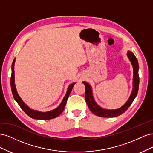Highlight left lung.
<instances>
[{
	"instance_id": "1",
	"label": "left lung",
	"mask_w": 153,
	"mask_h": 153,
	"mask_svg": "<svg viewBox=\"0 0 153 153\" xmlns=\"http://www.w3.org/2000/svg\"><path fill=\"white\" fill-rule=\"evenodd\" d=\"M127 56L130 61L133 68V90L131 94L129 96V99L123 106L121 108L115 110H107L104 109L96 103L94 99L93 95H92V91L91 86L87 83L86 82H83L82 83L85 85V99L86 103L89 106V108L91 112L94 115H98L99 117H117L119 115H121L126 111L131 103H133V100H135V97L137 95L138 91V86H139V76H138V62L137 59L134 55L133 53L128 51Z\"/></svg>"
}]
</instances>
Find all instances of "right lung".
<instances>
[{
    "label": "right lung",
    "instance_id": "1",
    "mask_svg": "<svg viewBox=\"0 0 153 153\" xmlns=\"http://www.w3.org/2000/svg\"><path fill=\"white\" fill-rule=\"evenodd\" d=\"M15 59H16L15 58V59L13 60V63H12V66H11V91H12V93H13L14 98H15L18 104L19 105L21 108L24 111L25 113L27 115H28L29 117H30L32 119H39V120H49V119H52L58 117L64 110V107H65L66 102H67L68 98L69 96V94H70V92H71L74 85L75 84V82L73 83V84H70L68 86V91L65 96L64 97L61 103L60 104V105L56 108L46 112H39V111H38V110H32L30 108H29L27 105H25V103L22 101V100L21 99L20 96L18 95L17 92L16 86L15 84V71H14V66H15Z\"/></svg>",
    "mask_w": 153,
    "mask_h": 153
}]
</instances>
